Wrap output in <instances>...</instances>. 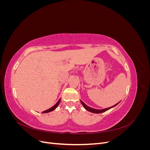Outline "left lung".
I'll list each match as a JSON object with an SVG mask.
<instances>
[{"label":"left lung","mask_w":150,"mask_h":150,"mask_svg":"<svg viewBox=\"0 0 150 150\" xmlns=\"http://www.w3.org/2000/svg\"><path fill=\"white\" fill-rule=\"evenodd\" d=\"M120 102H121V101H120L119 103H117V104H115V105H113L112 106L109 107V108H104V109H101V110H98V109H94V108H91V107L88 106V105H86V104L83 101H82L81 100V104H83V107L86 109V110L89 111V112H91L96 113V114H99V113H102V112H105V111H108V110H110V109H111V108H112L115 107L116 106H117V104H118Z\"/></svg>","instance_id":"1"}]
</instances>
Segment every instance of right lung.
<instances>
[{"mask_svg": "<svg viewBox=\"0 0 150 150\" xmlns=\"http://www.w3.org/2000/svg\"><path fill=\"white\" fill-rule=\"evenodd\" d=\"M60 102H61V98H60L59 99L58 101H57L55 104H54V105L52 107H51V108L48 109V110H46V111H42V113H47V112H51V111H54V110H55V109H56V108L58 106V105H59V104Z\"/></svg>", "mask_w": 150, "mask_h": 150, "instance_id": "obj_1", "label": "right lung"}]
</instances>
